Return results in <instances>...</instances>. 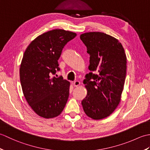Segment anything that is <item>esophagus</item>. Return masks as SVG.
<instances>
[{
  "label": "esophagus",
  "instance_id": "esophagus-1",
  "mask_svg": "<svg viewBox=\"0 0 150 150\" xmlns=\"http://www.w3.org/2000/svg\"><path fill=\"white\" fill-rule=\"evenodd\" d=\"M73 86H74L75 87H77V86H79V85H80V84H81V82H79V81H75L74 82H73Z\"/></svg>",
  "mask_w": 150,
  "mask_h": 150
}]
</instances>
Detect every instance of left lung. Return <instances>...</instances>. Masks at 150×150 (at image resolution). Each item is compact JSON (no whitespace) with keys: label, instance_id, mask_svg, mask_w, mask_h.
Returning <instances> with one entry per match:
<instances>
[{"label":"left lung","instance_id":"left-lung-1","mask_svg":"<svg viewBox=\"0 0 150 150\" xmlns=\"http://www.w3.org/2000/svg\"><path fill=\"white\" fill-rule=\"evenodd\" d=\"M90 54V70L83 81L87 95L82 101L85 113L95 120L106 118L119 105L126 75V55L115 38L102 32L81 35Z\"/></svg>","mask_w":150,"mask_h":150}]
</instances>
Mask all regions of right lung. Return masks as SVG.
Masks as SVG:
<instances>
[{
  "instance_id": "add662e5",
  "label": "right lung",
  "mask_w": 150,
  "mask_h": 150,
  "mask_svg": "<svg viewBox=\"0 0 150 150\" xmlns=\"http://www.w3.org/2000/svg\"><path fill=\"white\" fill-rule=\"evenodd\" d=\"M76 36L69 31L51 30L35 39L24 53L20 68L22 91L32 110L45 119L59 115L68 99L69 82L53 75L60 70L58 60L64 47Z\"/></svg>"
}]
</instances>
